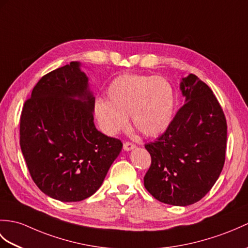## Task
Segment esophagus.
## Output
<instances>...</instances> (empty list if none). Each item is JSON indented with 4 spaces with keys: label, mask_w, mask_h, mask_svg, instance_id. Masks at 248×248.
<instances>
[{
    "label": "esophagus",
    "mask_w": 248,
    "mask_h": 248,
    "mask_svg": "<svg viewBox=\"0 0 248 248\" xmlns=\"http://www.w3.org/2000/svg\"><path fill=\"white\" fill-rule=\"evenodd\" d=\"M136 148V146L134 145V143H132V142H124V151H131V150H134V149Z\"/></svg>",
    "instance_id": "1"
}]
</instances>
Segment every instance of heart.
Returning a JSON list of instances; mask_svg holds the SVG:
<instances>
[{"mask_svg":"<svg viewBox=\"0 0 248 248\" xmlns=\"http://www.w3.org/2000/svg\"><path fill=\"white\" fill-rule=\"evenodd\" d=\"M175 96L168 80L159 76L124 74L107 89V100L98 99L94 113L101 130L116 135L125 129L130 115L132 125L148 137L168 129L174 113Z\"/></svg>","mask_w":248,"mask_h":248,"instance_id":"heart-1","label":"heart"}]
</instances>
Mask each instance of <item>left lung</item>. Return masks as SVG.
<instances>
[{"instance_id": "obj_1", "label": "left lung", "mask_w": 248, "mask_h": 248, "mask_svg": "<svg viewBox=\"0 0 248 248\" xmlns=\"http://www.w3.org/2000/svg\"><path fill=\"white\" fill-rule=\"evenodd\" d=\"M184 106L165 133L145 145L151 166L143 185L159 202L188 206L209 192L225 162L227 125L212 91L195 75L182 78Z\"/></svg>"}]
</instances>
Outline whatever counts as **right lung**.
I'll return each mask as SVG.
<instances>
[{
	"label": "right lung",
	"mask_w": 248,
	"mask_h": 248,
	"mask_svg": "<svg viewBox=\"0 0 248 248\" xmlns=\"http://www.w3.org/2000/svg\"><path fill=\"white\" fill-rule=\"evenodd\" d=\"M95 97L81 63L45 75L21 114L20 146L33 182L61 202L94 194L123 149L94 124Z\"/></svg>",
	"instance_id": "right-lung-1"
}]
</instances>
